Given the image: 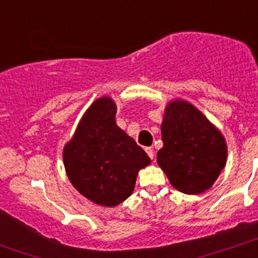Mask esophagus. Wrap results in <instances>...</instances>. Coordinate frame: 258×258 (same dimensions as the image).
Listing matches in <instances>:
<instances>
[{
	"label": "esophagus",
	"mask_w": 258,
	"mask_h": 258,
	"mask_svg": "<svg viewBox=\"0 0 258 258\" xmlns=\"http://www.w3.org/2000/svg\"><path fill=\"white\" fill-rule=\"evenodd\" d=\"M145 152H147V154L149 155V158L150 159H154V152H153V149L152 148H145Z\"/></svg>",
	"instance_id": "1"
}]
</instances>
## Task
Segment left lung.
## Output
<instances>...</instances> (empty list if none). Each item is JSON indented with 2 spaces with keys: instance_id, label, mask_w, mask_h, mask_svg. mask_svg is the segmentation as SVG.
<instances>
[{
  "instance_id": "8db88e82",
  "label": "left lung",
  "mask_w": 258,
  "mask_h": 258,
  "mask_svg": "<svg viewBox=\"0 0 258 258\" xmlns=\"http://www.w3.org/2000/svg\"><path fill=\"white\" fill-rule=\"evenodd\" d=\"M160 130L157 162L170 184L185 195L210 189L226 165L222 133L192 104L178 99L165 106Z\"/></svg>"
}]
</instances>
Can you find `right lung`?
Masks as SVG:
<instances>
[{
    "label": "right lung",
    "mask_w": 258,
    "mask_h": 258,
    "mask_svg": "<svg viewBox=\"0 0 258 258\" xmlns=\"http://www.w3.org/2000/svg\"><path fill=\"white\" fill-rule=\"evenodd\" d=\"M115 114L111 98L94 101L62 153L74 187L104 207L124 202L134 190L138 172L150 163L147 153L116 125Z\"/></svg>",
    "instance_id": "1"
}]
</instances>
